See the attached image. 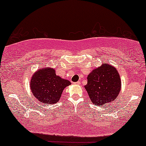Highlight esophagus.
<instances>
[{
	"mask_svg": "<svg viewBox=\"0 0 146 146\" xmlns=\"http://www.w3.org/2000/svg\"><path fill=\"white\" fill-rule=\"evenodd\" d=\"M73 84H75V85H79V84H80V82H74Z\"/></svg>",
	"mask_w": 146,
	"mask_h": 146,
	"instance_id": "esophagus-1",
	"label": "esophagus"
}]
</instances>
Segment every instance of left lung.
I'll return each instance as SVG.
<instances>
[{"instance_id":"obj_1","label":"left lung","mask_w":146,"mask_h":146,"mask_svg":"<svg viewBox=\"0 0 146 146\" xmlns=\"http://www.w3.org/2000/svg\"><path fill=\"white\" fill-rule=\"evenodd\" d=\"M85 86L91 102L97 105L113 102L121 89V80L117 70L109 64H103L88 75Z\"/></svg>"}]
</instances>
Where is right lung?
<instances>
[{"mask_svg": "<svg viewBox=\"0 0 146 146\" xmlns=\"http://www.w3.org/2000/svg\"><path fill=\"white\" fill-rule=\"evenodd\" d=\"M30 84L31 91L37 101L51 105L60 99L63 90L71 83L56 75L54 68L45 67L35 72Z\"/></svg>", "mask_w": 146, "mask_h": 146, "instance_id": "add662e5", "label": "right lung"}]
</instances>
